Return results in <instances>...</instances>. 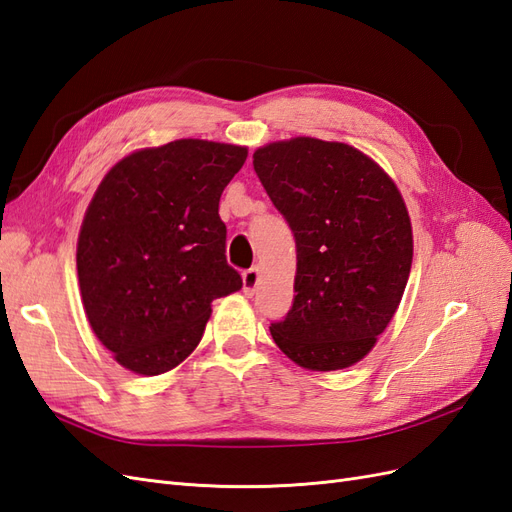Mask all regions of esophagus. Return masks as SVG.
I'll list each match as a JSON object with an SVG mask.
<instances>
[{
    "label": "esophagus",
    "instance_id": "1",
    "mask_svg": "<svg viewBox=\"0 0 512 512\" xmlns=\"http://www.w3.org/2000/svg\"><path fill=\"white\" fill-rule=\"evenodd\" d=\"M258 282H260V271H258V267H252V269L243 271V292H245V294H254Z\"/></svg>",
    "mask_w": 512,
    "mask_h": 512
}]
</instances>
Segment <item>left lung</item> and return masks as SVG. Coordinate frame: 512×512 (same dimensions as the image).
<instances>
[{
  "label": "left lung",
  "instance_id": "left-lung-1",
  "mask_svg": "<svg viewBox=\"0 0 512 512\" xmlns=\"http://www.w3.org/2000/svg\"><path fill=\"white\" fill-rule=\"evenodd\" d=\"M254 170L297 243V294L271 322L275 344L305 369L350 367L374 348L408 284L404 198L359 149L309 136L256 149Z\"/></svg>",
  "mask_w": 512,
  "mask_h": 512
}]
</instances>
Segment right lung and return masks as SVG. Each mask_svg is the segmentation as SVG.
<instances>
[{"instance_id":"1","label":"right lung","mask_w":512,"mask_h":512,"mask_svg":"<svg viewBox=\"0 0 512 512\" xmlns=\"http://www.w3.org/2000/svg\"><path fill=\"white\" fill-rule=\"evenodd\" d=\"M245 158V147L181 138L130 153L91 198L76 247L85 314L134 374L177 367L211 303L243 286L226 262L220 196Z\"/></svg>"}]
</instances>
